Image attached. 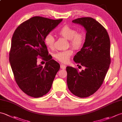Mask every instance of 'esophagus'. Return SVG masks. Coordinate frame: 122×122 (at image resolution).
<instances>
[{
	"mask_svg": "<svg viewBox=\"0 0 122 122\" xmlns=\"http://www.w3.org/2000/svg\"><path fill=\"white\" fill-rule=\"evenodd\" d=\"M60 68L62 70H65L66 69V66L65 65H64V64H61Z\"/></svg>",
	"mask_w": 122,
	"mask_h": 122,
	"instance_id": "esophagus-1",
	"label": "esophagus"
}]
</instances>
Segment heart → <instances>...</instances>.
I'll list each match as a JSON object with an SVG mask.
<instances>
[{
	"instance_id": "obj_1",
	"label": "heart",
	"mask_w": 122,
	"mask_h": 122,
	"mask_svg": "<svg viewBox=\"0 0 122 122\" xmlns=\"http://www.w3.org/2000/svg\"><path fill=\"white\" fill-rule=\"evenodd\" d=\"M58 34L61 37L69 40L70 45L74 49H78L83 46L85 40V34L83 32H76L74 28L68 25H64L58 31ZM45 43L49 48L53 49L54 46L55 39L51 34H48L45 38ZM72 49L65 51L58 52L55 54V58L62 63H66L69 61L70 58L73 54Z\"/></svg>"
}]
</instances>
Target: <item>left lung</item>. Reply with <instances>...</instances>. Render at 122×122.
I'll list each match as a JSON object with an SVG mask.
<instances>
[{
	"label": "left lung",
	"instance_id": "left-lung-1",
	"mask_svg": "<svg viewBox=\"0 0 122 122\" xmlns=\"http://www.w3.org/2000/svg\"><path fill=\"white\" fill-rule=\"evenodd\" d=\"M72 22L82 25L86 31L83 46L73 58L75 62L85 69L79 72L67 66V84L74 95L86 97L100 87L109 68L110 38L105 28L92 18H77Z\"/></svg>",
	"mask_w": 122,
	"mask_h": 122
}]
</instances>
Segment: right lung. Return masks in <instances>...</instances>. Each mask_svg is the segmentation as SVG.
I'll use <instances>...</instances> for the list:
<instances>
[{"mask_svg": "<svg viewBox=\"0 0 122 122\" xmlns=\"http://www.w3.org/2000/svg\"><path fill=\"white\" fill-rule=\"evenodd\" d=\"M62 19L32 17L18 26L12 36L9 62L15 81L23 92L40 97L50 91L60 64L48 55L46 36ZM47 61L45 67L37 64V56Z\"/></svg>", "mask_w": 122, "mask_h": 122, "instance_id": "obj_1", "label": "right lung"}]
</instances>
